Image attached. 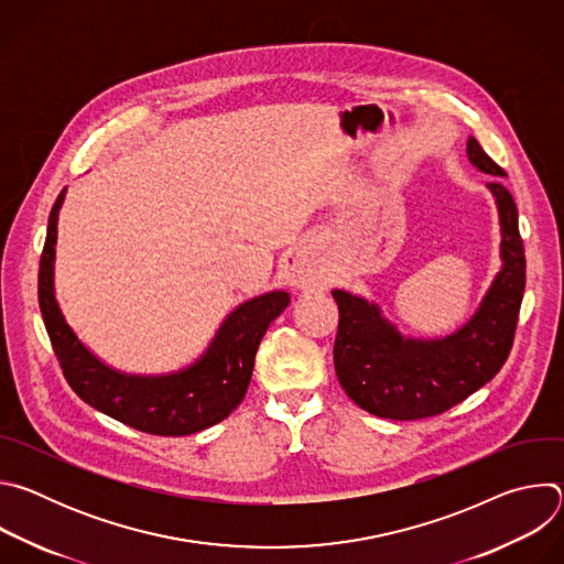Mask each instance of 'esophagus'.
Returning a JSON list of instances; mask_svg holds the SVG:
<instances>
[{
  "instance_id": "1",
  "label": "esophagus",
  "mask_w": 564,
  "mask_h": 564,
  "mask_svg": "<svg viewBox=\"0 0 564 564\" xmlns=\"http://www.w3.org/2000/svg\"><path fill=\"white\" fill-rule=\"evenodd\" d=\"M283 272H285V279L290 285L299 288V290H307V288H314L318 285V279L314 276L312 268L307 265V261L299 254H292L285 263H283Z\"/></svg>"
}]
</instances>
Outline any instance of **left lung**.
<instances>
[{
    "mask_svg": "<svg viewBox=\"0 0 564 564\" xmlns=\"http://www.w3.org/2000/svg\"><path fill=\"white\" fill-rule=\"evenodd\" d=\"M466 155L473 167L496 176L487 187L502 231V268L466 324L442 339L404 337L377 303L333 290L339 305L333 352L339 383L359 409L383 420H424L453 409L500 372L513 346L527 283L518 207L502 181L507 172L473 135Z\"/></svg>",
    "mask_w": 564,
    "mask_h": 564,
    "instance_id": "obj_1",
    "label": "left lung"
}]
</instances>
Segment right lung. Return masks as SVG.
Segmentation results:
<instances>
[{"label":"right lung","instance_id":"right-lung-1","mask_svg":"<svg viewBox=\"0 0 564 564\" xmlns=\"http://www.w3.org/2000/svg\"><path fill=\"white\" fill-rule=\"evenodd\" d=\"M59 192L40 259L37 299L44 326L62 372L75 394L96 411L149 435H192L223 422L243 401L259 344L272 321L288 307L290 294L274 290L240 303L223 321L200 359L170 375H127L100 361L66 324L55 299L53 263Z\"/></svg>","mask_w":564,"mask_h":564}]
</instances>
